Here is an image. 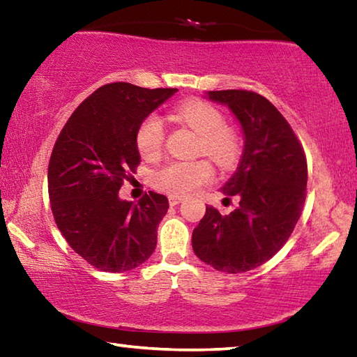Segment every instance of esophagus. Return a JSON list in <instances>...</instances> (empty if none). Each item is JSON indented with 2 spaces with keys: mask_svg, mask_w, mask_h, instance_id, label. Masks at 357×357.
<instances>
[{
  "mask_svg": "<svg viewBox=\"0 0 357 357\" xmlns=\"http://www.w3.org/2000/svg\"><path fill=\"white\" fill-rule=\"evenodd\" d=\"M183 200H184V197H178V195L168 197V203H170L172 206H176V204H179Z\"/></svg>",
  "mask_w": 357,
  "mask_h": 357,
  "instance_id": "1",
  "label": "esophagus"
}]
</instances>
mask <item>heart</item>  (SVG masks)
I'll return each instance as SVG.
<instances>
[{
  "label": "heart",
  "instance_id": "heart-1",
  "mask_svg": "<svg viewBox=\"0 0 357 357\" xmlns=\"http://www.w3.org/2000/svg\"><path fill=\"white\" fill-rule=\"evenodd\" d=\"M179 121L202 137V151L223 168L231 167L239 154V138L231 128L225 126V116L214 105L203 100H190L176 110ZM165 142V126L159 114H149L137 130L135 143L138 153L148 160L162 153ZM214 168L208 160H173L153 173V184L170 195L183 197L209 183Z\"/></svg>",
  "mask_w": 357,
  "mask_h": 357
}]
</instances>
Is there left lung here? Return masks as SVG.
<instances>
[{
    "label": "left lung",
    "instance_id": "8db88e82",
    "mask_svg": "<svg viewBox=\"0 0 357 357\" xmlns=\"http://www.w3.org/2000/svg\"><path fill=\"white\" fill-rule=\"evenodd\" d=\"M203 98L228 107L243 130L244 149L236 172L220 187L239 204L228 215L206 206L192 247L217 271L247 273L273 258L293 233L305 202V155L287 119L263 96L225 89Z\"/></svg>",
    "mask_w": 357,
    "mask_h": 357
}]
</instances>
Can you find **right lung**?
I'll use <instances>...</instances> for the list:
<instances>
[{
    "instance_id": "right-lung-1",
    "label": "right lung",
    "mask_w": 357,
    "mask_h": 357,
    "mask_svg": "<svg viewBox=\"0 0 357 357\" xmlns=\"http://www.w3.org/2000/svg\"><path fill=\"white\" fill-rule=\"evenodd\" d=\"M176 88L148 89L108 83L84 99L59 134L48 164V195L69 245L105 273L143 264L157 244L168 198L149 192L138 203L121 200L129 170L140 164L135 137Z\"/></svg>"
}]
</instances>
